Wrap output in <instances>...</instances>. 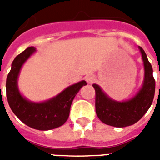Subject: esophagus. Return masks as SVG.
I'll return each mask as SVG.
<instances>
[{
  "label": "esophagus",
  "mask_w": 160,
  "mask_h": 160,
  "mask_svg": "<svg viewBox=\"0 0 160 160\" xmlns=\"http://www.w3.org/2000/svg\"><path fill=\"white\" fill-rule=\"evenodd\" d=\"M85 80L87 81L88 83H92L95 81V77L92 76V75H89V76H87L85 78Z\"/></svg>",
  "instance_id": "1"
}]
</instances>
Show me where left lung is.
<instances>
[{"mask_svg":"<svg viewBox=\"0 0 160 160\" xmlns=\"http://www.w3.org/2000/svg\"><path fill=\"white\" fill-rule=\"evenodd\" d=\"M145 69L143 85L132 98L117 102L109 98L99 85L93 84L96 90V112L98 118L107 125L125 128L136 123L143 117L152 103L155 94V80L152 68L146 52L139 47Z\"/></svg>","mask_w":160,"mask_h":160,"instance_id":"1","label":"left lung"}]
</instances>
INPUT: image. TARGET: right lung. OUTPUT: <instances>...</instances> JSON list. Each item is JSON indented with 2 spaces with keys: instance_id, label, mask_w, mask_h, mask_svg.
<instances>
[{
  "instance_id": "1",
  "label": "right lung",
  "mask_w": 160,
  "mask_h": 160,
  "mask_svg": "<svg viewBox=\"0 0 160 160\" xmlns=\"http://www.w3.org/2000/svg\"><path fill=\"white\" fill-rule=\"evenodd\" d=\"M34 47H28L13 59L6 82L7 98L13 114L32 128L50 130L64 125L67 121L72 101L85 81L67 87L58 96L43 102H32L26 99L18 89V77L24 63L35 52Z\"/></svg>"
}]
</instances>
